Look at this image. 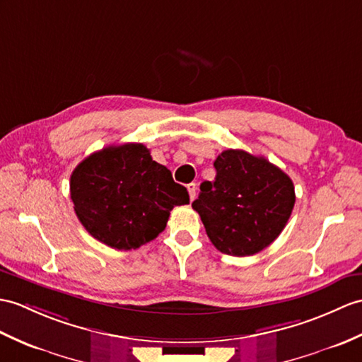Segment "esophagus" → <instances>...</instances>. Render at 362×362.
I'll list each match as a JSON object with an SVG mask.
<instances>
[{
    "mask_svg": "<svg viewBox=\"0 0 362 362\" xmlns=\"http://www.w3.org/2000/svg\"><path fill=\"white\" fill-rule=\"evenodd\" d=\"M187 189H188V192H189V199L194 200L197 185H196V183H188V185H187Z\"/></svg>",
    "mask_w": 362,
    "mask_h": 362,
    "instance_id": "1",
    "label": "esophagus"
}]
</instances>
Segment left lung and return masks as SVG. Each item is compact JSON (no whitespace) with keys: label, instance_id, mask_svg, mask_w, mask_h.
I'll return each mask as SVG.
<instances>
[{"label":"left lung","instance_id":"obj_1","mask_svg":"<svg viewBox=\"0 0 362 362\" xmlns=\"http://www.w3.org/2000/svg\"><path fill=\"white\" fill-rule=\"evenodd\" d=\"M214 182L200 185L192 202L213 245L230 256L267 248L287 225L295 187L281 168L242 149L217 156Z\"/></svg>","mask_w":362,"mask_h":362}]
</instances>
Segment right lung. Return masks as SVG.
Returning a JSON list of instances; mask_svg holds the SVG:
<instances>
[{"label":"right lung","mask_w":362,"mask_h":362,"mask_svg":"<svg viewBox=\"0 0 362 362\" xmlns=\"http://www.w3.org/2000/svg\"><path fill=\"white\" fill-rule=\"evenodd\" d=\"M71 199L92 238L115 250H136L160 234L188 191L141 143L107 146L80 162L71 175Z\"/></svg>","instance_id":"1"}]
</instances>
